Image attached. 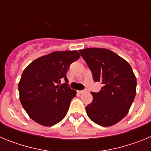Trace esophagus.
Masks as SVG:
<instances>
[{
	"label": "esophagus",
	"instance_id": "esophagus-1",
	"mask_svg": "<svg viewBox=\"0 0 151 151\" xmlns=\"http://www.w3.org/2000/svg\"><path fill=\"white\" fill-rule=\"evenodd\" d=\"M85 91V90H82V91H78V92L79 93V94H82V93H84Z\"/></svg>",
	"mask_w": 151,
	"mask_h": 151
}]
</instances>
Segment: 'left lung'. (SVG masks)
I'll return each instance as SVG.
<instances>
[{
	"mask_svg": "<svg viewBox=\"0 0 151 151\" xmlns=\"http://www.w3.org/2000/svg\"><path fill=\"white\" fill-rule=\"evenodd\" d=\"M93 75L94 82H101L99 92H91L93 101L86 113L94 122L111 126L129 113L136 94L137 80L126 60L105 48H86L79 50Z\"/></svg>",
	"mask_w": 151,
	"mask_h": 151,
	"instance_id": "obj_1",
	"label": "left lung"
}]
</instances>
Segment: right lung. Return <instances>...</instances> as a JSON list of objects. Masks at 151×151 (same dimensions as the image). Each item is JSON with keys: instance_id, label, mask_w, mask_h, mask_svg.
I'll return each mask as SVG.
<instances>
[{"instance_id": "obj_1", "label": "right lung", "mask_w": 151, "mask_h": 151, "mask_svg": "<svg viewBox=\"0 0 151 151\" xmlns=\"http://www.w3.org/2000/svg\"><path fill=\"white\" fill-rule=\"evenodd\" d=\"M80 57L77 50L52 52L35 60L24 69L19 82V100L32 119L52 126L66 116L76 91L60 83L68 82L66 73Z\"/></svg>"}]
</instances>
